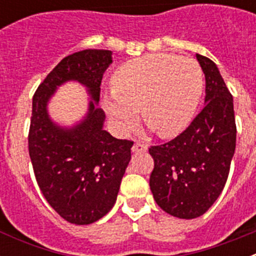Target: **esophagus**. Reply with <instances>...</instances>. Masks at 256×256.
I'll list each match as a JSON object with an SVG mask.
<instances>
[{
  "instance_id": "1",
  "label": "esophagus",
  "mask_w": 256,
  "mask_h": 256,
  "mask_svg": "<svg viewBox=\"0 0 256 256\" xmlns=\"http://www.w3.org/2000/svg\"><path fill=\"white\" fill-rule=\"evenodd\" d=\"M132 151L133 152H144V151H148V144L140 141L136 142V144H133Z\"/></svg>"
}]
</instances>
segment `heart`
<instances>
[{
  "label": "heart",
  "mask_w": 256,
  "mask_h": 256,
  "mask_svg": "<svg viewBox=\"0 0 256 256\" xmlns=\"http://www.w3.org/2000/svg\"><path fill=\"white\" fill-rule=\"evenodd\" d=\"M112 94L104 106L126 132L138 122V110L162 137L182 132L192 120L202 94V73L194 58L154 54L120 66L112 76Z\"/></svg>",
  "instance_id": "obj_1"
}]
</instances>
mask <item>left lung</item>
I'll return each mask as SVG.
<instances>
[{
	"instance_id": "1",
	"label": "left lung",
	"mask_w": 256,
	"mask_h": 256,
	"mask_svg": "<svg viewBox=\"0 0 256 256\" xmlns=\"http://www.w3.org/2000/svg\"><path fill=\"white\" fill-rule=\"evenodd\" d=\"M206 80L205 106L169 142L150 146V188L156 204L182 219L202 216L219 198L236 148L234 97L209 58L196 55Z\"/></svg>"
}]
</instances>
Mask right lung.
I'll return each mask as SVG.
<instances>
[{"mask_svg": "<svg viewBox=\"0 0 256 256\" xmlns=\"http://www.w3.org/2000/svg\"><path fill=\"white\" fill-rule=\"evenodd\" d=\"M112 61L108 50L72 54L47 74L33 96L28 148L36 180L52 209L73 224H91L114 206L133 141L104 130L105 112L94 102L87 118L72 130L52 123L46 105L56 87L70 79L84 84L97 102Z\"/></svg>", "mask_w": 256, "mask_h": 256, "instance_id": "add662e5", "label": "right lung"}]
</instances>
